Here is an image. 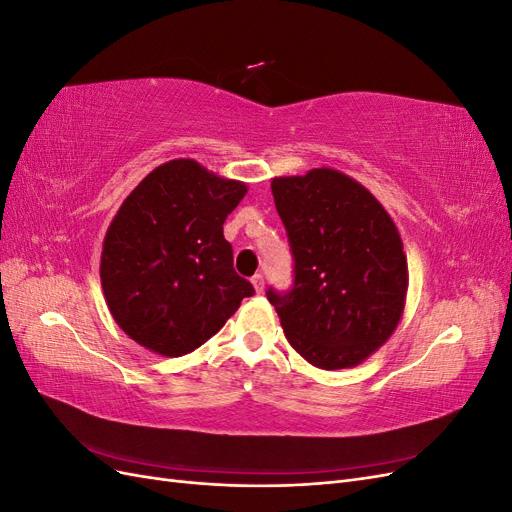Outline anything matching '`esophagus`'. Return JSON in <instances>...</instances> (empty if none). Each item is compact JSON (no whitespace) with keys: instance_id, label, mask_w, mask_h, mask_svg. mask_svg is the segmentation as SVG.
<instances>
[{"instance_id":"1","label":"esophagus","mask_w":512,"mask_h":512,"mask_svg":"<svg viewBox=\"0 0 512 512\" xmlns=\"http://www.w3.org/2000/svg\"><path fill=\"white\" fill-rule=\"evenodd\" d=\"M252 284H254V290L260 294L262 290H265V277H262L260 273H256V275L252 277Z\"/></svg>"}]
</instances>
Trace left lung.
I'll use <instances>...</instances> for the list:
<instances>
[{
    "label": "left lung",
    "instance_id": "left-lung-1",
    "mask_svg": "<svg viewBox=\"0 0 512 512\" xmlns=\"http://www.w3.org/2000/svg\"><path fill=\"white\" fill-rule=\"evenodd\" d=\"M294 286L267 297L290 346L320 369L361 365L397 329L408 294L399 230L365 185L329 166L271 181Z\"/></svg>",
    "mask_w": 512,
    "mask_h": 512
}]
</instances>
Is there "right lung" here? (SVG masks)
<instances>
[{"label":"right lung","mask_w":512,"mask_h":512,"mask_svg":"<svg viewBox=\"0 0 512 512\" xmlns=\"http://www.w3.org/2000/svg\"><path fill=\"white\" fill-rule=\"evenodd\" d=\"M245 194L243 181L177 158L123 200L102 243L100 280L108 312L138 346L188 354L252 297L224 239L228 213Z\"/></svg>","instance_id":"obj_1"}]
</instances>
